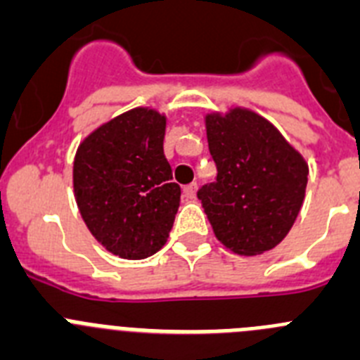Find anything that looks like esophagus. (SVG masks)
Returning <instances> with one entry per match:
<instances>
[{"mask_svg":"<svg viewBox=\"0 0 360 360\" xmlns=\"http://www.w3.org/2000/svg\"><path fill=\"white\" fill-rule=\"evenodd\" d=\"M195 192H197V184L195 183L186 184V186L183 188V197H184V199H193V197H195Z\"/></svg>","mask_w":360,"mask_h":360,"instance_id":"obj_1","label":"esophagus"}]
</instances>
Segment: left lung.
Segmentation results:
<instances>
[{
    "label": "left lung",
    "instance_id": "left-lung-1",
    "mask_svg": "<svg viewBox=\"0 0 360 360\" xmlns=\"http://www.w3.org/2000/svg\"><path fill=\"white\" fill-rule=\"evenodd\" d=\"M206 136L217 177L197 197L213 233L238 255L273 249L305 199V160L271 122L248 109L208 115Z\"/></svg>",
    "mask_w": 360,
    "mask_h": 360
}]
</instances>
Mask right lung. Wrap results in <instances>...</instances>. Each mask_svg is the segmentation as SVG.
Returning a JSON list of instances; mask_svg holds the SVG:
<instances>
[{"label": "right lung", "instance_id": "right-lung-1", "mask_svg": "<svg viewBox=\"0 0 360 360\" xmlns=\"http://www.w3.org/2000/svg\"><path fill=\"white\" fill-rule=\"evenodd\" d=\"M167 120L132 109L87 136L73 161V188L87 229L120 258L160 251L174 226L181 188L165 158Z\"/></svg>", "mask_w": 360, "mask_h": 360}]
</instances>
